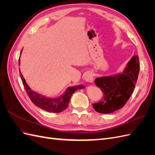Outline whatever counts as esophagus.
<instances>
[{
  "label": "esophagus",
  "instance_id": "34e87169",
  "mask_svg": "<svg viewBox=\"0 0 155 155\" xmlns=\"http://www.w3.org/2000/svg\"><path fill=\"white\" fill-rule=\"evenodd\" d=\"M85 81L87 82H92L94 81V75L92 72H88L85 77Z\"/></svg>",
  "mask_w": 155,
  "mask_h": 155
}]
</instances>
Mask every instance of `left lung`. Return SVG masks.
<instances>
[{
	"label": "left lung",
	"mask_w": 155,
	"mask_h": 155,
	"mask_svg": "<svg viewBox=\"0 0 155 155\" xmlns=\"http://www.w3.org/2000/svg\"><path fill=\"white\" fill-rule=\"evenodd\" d=\"M140 71L138 56L134 55L121 74L97 78L95 84L104 93L102 100L92 104L100 113L109 114L121 109L134 91Z\"/></svg>",
	"instance_id": "1"
}]
</instances>
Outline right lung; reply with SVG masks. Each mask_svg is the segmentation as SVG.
I'll list each match as a JSON object with an SVG mask.
<instances>
[{
    "label": "right lung",
    "instance_id": "add662e5",
    "mask_svg": "<svg viewBox=\"0 0 155 155\" xmlns=\"http://www.w3.org/2000/svg\"><path fill=\"white\" fill-rule=\"evenodd\" d=\"M18 64H20V58L18 59ZM19 74L25 91L33 104L37 107L41 108V109L47 112H55V113H59L61 112H63L68 106L70 100L73 93L78 89L85 88L83 85H80L78 86L70 87H68L63 94L61 96L57 98H48L31 91L29 86L27 85L25 79L22 76L20 70Z\"/></svg>",
    "mask_w": 155,
    "mask_h": 155
}]
</instances>
